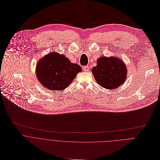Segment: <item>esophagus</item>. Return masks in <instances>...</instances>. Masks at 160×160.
<instances>
[{
    "label": "esophagus",
    "instance_id": "esophagus-1",
    "mask_svg": "<svg viewBox=\"0 0 160 160\" xmlns=\"http://www.w3.org/2000/svg\"><path fill=\"white\" fill-rule=\"evenodd\" d=\"M82 69L84 70V71H86V72H88V71H89V67H88V66H84V67L82 68Z\"/></svg>",
    "mask_w": 160,
    "mask_h": 160
}]
</instances>
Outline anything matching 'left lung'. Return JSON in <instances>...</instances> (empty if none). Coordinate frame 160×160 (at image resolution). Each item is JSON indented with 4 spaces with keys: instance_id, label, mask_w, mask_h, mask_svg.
Returning <instances> with one entry per match:
<instances>
[{
    "instance_id": "1",
    "label": "left lung",
    "mask_w": 160,
    "mask_h": 160,
    "mask_svg": "<svg viewBox=\"0 0 160 160\" xmlns=\"http://www.w3.org/2000/svg\"><path fill=\"white\" fill-rule=\"evenodd\" d=\"M92 73L102 87L113 89L124 82L127 71L125 63L117 57H101L97 60V66L92 68Z\"/></svg>"
}]
</instances>
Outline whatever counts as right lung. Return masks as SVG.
Segmentation results:
<instances>
[{
	"mask_svg": "<svg viewBox=\"0 0 160 160\" xmlns=\"http://www.w3.org/2000/svg\"><path fill=\"white\" fill-rule=\"evenodd\" d=\"M82 71L77 63H72L65 55L50 52L37 65L38 80L50 90H63L69 86L77 74Z\"/></svg>",
	"mask_w": 160,
	"mask_h": 160,
	"instance_id": "1",
	"label": "right lung"
}]
</instances>
